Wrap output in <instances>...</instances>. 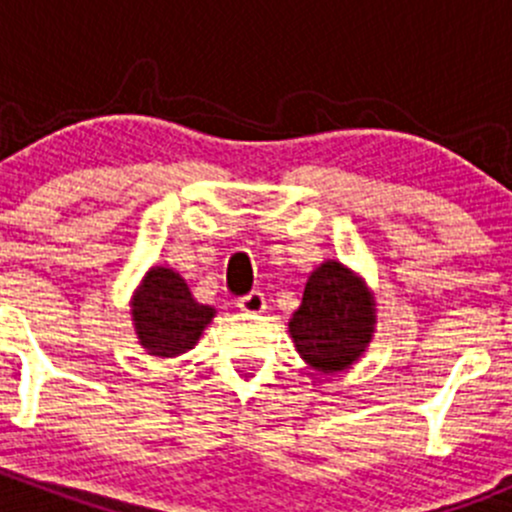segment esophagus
Masks as SVG:
<instances>
[{
	"instance_id": "34e87169",
	"label": "esophagus",
	"mask_w": 512,
	"mask_h": 512,
	"mask_svg": "<svg viewBox=\"0 0 512 512\" xmlns=\"http://www.w3.org/2000/svg\"><path fill=\"white\" fill-rule=\"evenodd\" d=\"M237 307H240L242 312H247V314H260V312H265V309H267L265 294H262V292H250V294H245V297L237 299Z\"/></svg>"
}]
</instances>
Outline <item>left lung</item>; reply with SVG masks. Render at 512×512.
I'll return each instance as SVG.
<instances>
[{
  "label": "left lung",
  "instance_id": "8db88e82",
  "mask_svg": "<svg viewBox=\"0 0 512 512\" xmlns=\"http://www.w3.org/2000/svg\"><path fill=\"white\" fill-rule=\"evenodd\" d=\"M297 352L314 369L332 374L359 359L374 332V302L347 267L329 260L312 272L289 319Z\"/></svg>",
  "mask_w": 512,
  "mask_h": 512
}]
</instances>
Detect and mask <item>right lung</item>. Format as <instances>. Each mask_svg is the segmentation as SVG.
<instances>
[{
  "instance_id": "obj_1",
  "label": "right lung",
  "mask_w": 512,
  "mask_h": 512,
  "mask_svg": "<svg viewBox=\"0 0 512 512\" xmlns=\"http://www.w3.org/2000/svg\"><path fill=\"white\" fill-rule=\"evenodd\" d=\"M213 307L198 304L180 275L153 267L133 302V319L143 349L156 356H178L195 347Z\"/></svg>"
}]
</instances>
